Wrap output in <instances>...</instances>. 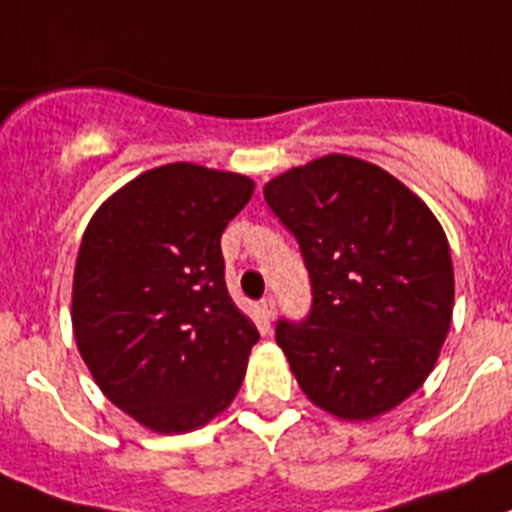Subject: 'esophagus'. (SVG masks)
I'll return each mask as SVG.
<instances>
[{
    "mask_svg": "<svg viewBox=\"0 0 512 512\" xmlns=\"http://www.w3.org/2000/svg\"><path fill=\"white\" fill-rule=\"evenodd\" d=\"M261 314H264V322H272L274 314H277V301H274L272 295H266L264 301H261Z\"/></svg>",
    "mask_w": 512,
    "mask_h": 512,
    "instance_id": "esophagus-1",
    "label": "esophagus"
}]
</instances>
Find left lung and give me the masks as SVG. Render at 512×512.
I'll return each instance as SVG.
<instances>
[{"mask_svg": "<svg viewBox=\"0 0 512 512\" xmlns=\"http://www.w3.org/2000/svg\"><path fill=\"white\" fill-rule=\"evenodd\" d=\"M311 277L303 322H277L308 400L348 421L411 398L437 363L455 303L453 259L432 209L398 177L329 154L264 185Z\"/></svg>", "mask_w": 512, "mask_h": 512, "instance_id": "obj_1", "label": "left lung"}]
</instances>
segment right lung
Returning a JSON list of instances; mask_svg holds the SVG:
<instances>
[{"instance_id":"obj_1","label":"right lung","mask_w":512,"mask_h":512,"mask_svg":"<svg viewBox=\"0 0 512 512\" xmlns=\"http://www.w3.org/2000/svg\"><path fill=\"white\" fill-rule=\"evenodd\" d=\"M253 180L175 162L109 196L80 240L73 332L88 371L151 432L209 424L238 395L259 329L225 285L222 232Z\"/></svg>"}]
</instances>
